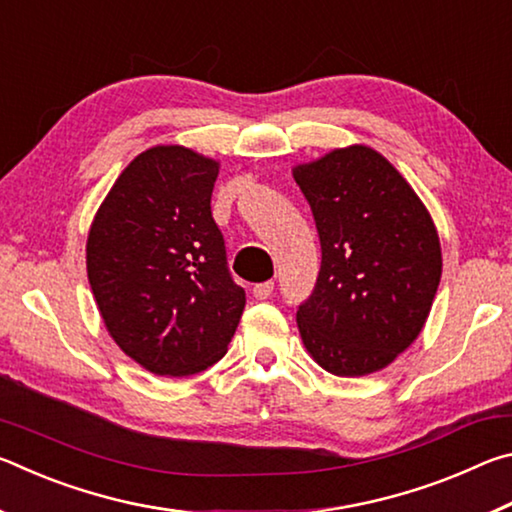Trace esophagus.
<instances>
[{
    "mask_svg": "<svg viewBox=\"0 0 512 512\" xmlns=\"http://www.w3.org/2000/svg\"><path fill=\"white\" fill-rule=\"evenodd\" d=\"M273 287H275V284H273L271 280H268V282H262V284H255V287H253V296H255L257 300H266V298H271Z\"/></svg>",
    "mask_w": 512,
    "mask_h": 512,
    "instance_id": "esophagus-1",
    "label": "esophagus"
}]
</instances>
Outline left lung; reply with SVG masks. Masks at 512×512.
I'll return each mask as SVG.
<instances>
[{
  "label": "left lung",
  "instance_id": "left-lung-1",
  "mask_svg": "<svg viewBox=\"0 0 512 512\" xmlns=\"http://www.w3.org/2000/svg\"><path fill=\"white\" fill-rule=\"evenodd\" d=\"M293 178L314 214L320 271L298 307L302 343L320 368L361 377L418 339L443 257L427 207L391 162L363 144L336 149Z\"/></svg>",
  "mask_w": 512,
  "mask_h": 512
}]
</instances>
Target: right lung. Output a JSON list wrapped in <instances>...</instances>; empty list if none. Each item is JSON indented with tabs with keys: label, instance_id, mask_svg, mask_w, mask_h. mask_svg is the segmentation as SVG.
<instances>
[{
	"label": "right lung",
	"instance_id": "1",
	"mask_svg": "<svg viewBox=\"0 0 512 512\" xmlns=\"http://www.w3.org/2000/svg\"><path fill=\"white\" fill-rule=\"evenodd\" d=\"M219 162L153 146L121 171L88 235V280L112 339L153 375L219 361L246 307L212 219Z\"/></svg>",
	"mask_w": 512,
	"mask_h": 512
}]
</instances>
